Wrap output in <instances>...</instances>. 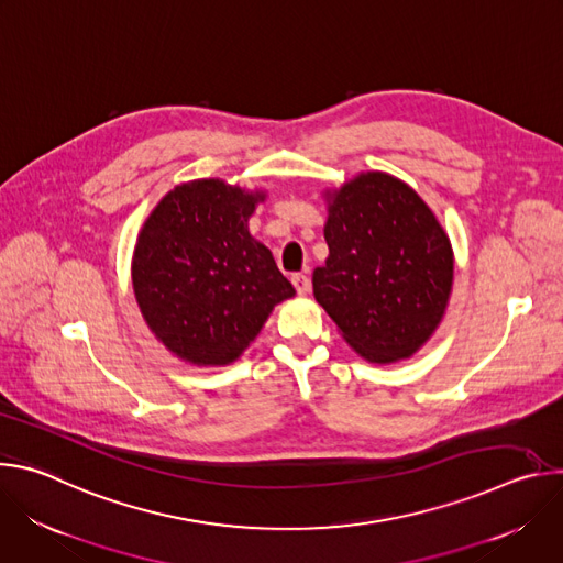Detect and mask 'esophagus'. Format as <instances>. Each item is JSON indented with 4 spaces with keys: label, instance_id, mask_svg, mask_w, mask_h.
<instances>
[{
    "label": "esophagus",
    "instance_id": "34e87169",
    "mask_svg": "<svg viewBox=\"0 0 563 563\" xmlns=\"http://www.w3.org/2000/svg\"><path fill=\"white\" fill-rule=\"evenodd\" d=\"M291 283H294V287H296L298 296H307V294H309V289H311V285H309V276H307V274H294V276H291Z\"/></svg>",
    "mask_w": 563,
    "mask_h": 563
}]
</instances>
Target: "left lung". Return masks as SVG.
<instances>
[{"mask_svg": "<svg viewBox=\"0 0 563 563\" xmlns=\"http://www.w3.org/2000/svg\"><path fill=\"white\" fill-rule=\"evenodd\" d=\"M330 256L311 276L313 298L365 361L417 354L441 325L454 252L434 211L404 180L358 174L328 189Z\"/></svg>", "mask_w": 563, "mask_h": 563, "instance_id": "8db88e82", "label": "left lung"}]
</instances>
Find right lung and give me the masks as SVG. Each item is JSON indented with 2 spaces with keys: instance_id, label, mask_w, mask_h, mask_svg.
Instances as JSON below:
<instances>
[{
  "instance_id": "1",
  "label": "right lung",
  "mask_w": 563,
  "mask_h": 563,
  "mask_svg": "<svg viewBox=\"0 0 563 563\" xmlns=\"http://www.w3.org/2000/svg\"><path fill=\"white\" fill-rule=\"evenodd\" d=\"M267 194L218 178L174 187L144 220L131 278L151 334L198 367L240 358L274 307L296 294L250 233Z\"/></svg>"
}]
</instances>
